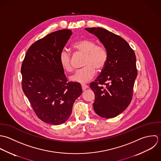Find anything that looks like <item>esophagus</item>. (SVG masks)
Wrapping results in <instances>:
<instances>
[{"label": "esophagus", "mask_w": 161, "mask_h": 161, "mask_svg": "<svg viewBox=\"0 0 161 161\" xmlns=\"http://www.w3.org/2000/svg\"><path fill=\"white\" fill-rule=\"evenodd\" d=\"M81 88H82V90H86V89L88 88V85H86L82 84V85H81Z\"/></svg>", "instance_id": "esophagus-1"}]
</instances>
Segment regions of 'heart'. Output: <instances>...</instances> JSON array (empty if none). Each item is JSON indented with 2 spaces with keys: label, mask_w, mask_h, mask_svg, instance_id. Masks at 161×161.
<instances>
[{
  "label": "heart",
  "mask_w": 161,
  "mask_h": 161,
  "mask_svg": "<svg viewBox=\"0 0 161 161\" xmlns=\"http://www.w3.org/2000/svg\"><path fill=\"white\" fill-rule=\"evenodd\" d=\"M73 50L85 55L84 68L76 71L70 77L73 81L86 83L91 80L96 73V69L99 71L105 66L108 60V54L106 48L101 45L88 38L79 40L73 45ZM60 62L64 70L68 72L73 71L70 53L66 50H63L60 55Z\"/></svg>",
  "instance_id": "obj_1"
}]
</instances>
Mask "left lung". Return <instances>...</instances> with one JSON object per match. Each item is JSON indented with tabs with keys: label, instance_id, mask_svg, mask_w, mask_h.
Masks as SVG:
<instances>
[{
	"label": "left lung",
	"instance_id": "left-lung-1",
	"mask_svg": "<svg viewBox=\"0 0 161 161\" xmlns=\"http://www.w3.org/2000/svg\"><path fill=\"white\" fill-rule=\"evenodd\" d=\"M85 30L97 36L108 54L101 74L90 85L95 95L94 110L102 118H114L131 101L137 75L136 55L128 43L119 35L100 27Z\"/></svg>",
	"mask_w": 161,
	"mask_h": 161
}]
</instances>
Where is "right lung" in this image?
Here are the masks:
<instances>
[{"label":"right lung","instance_id":"right-lung-1","mask_svg":"<svg viewBox=\"0 0 161 161\" xmlns=\"http://www.w3.org/2000/svg\"><path fill=\"white\" fill-rule=\"evenodd\" d=\"M71 35L70 30H60L36 41L22 64L23 92L36 115L47 124L66 122L82 93L80 83L67 82L60 62V53Z\"/></svg>","mask_w":161,"mask_h":161}]
</instances>
